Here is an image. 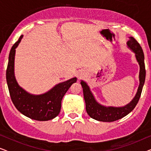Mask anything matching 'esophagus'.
Wrapping results in <instances>:
<instances>
[{"label": "esophagus", "mask_w": 151, "mask_h": 151, "mask_svg": "<svg viewBox=\"0 0 151 151\" xmlns=\"http://www.w3.org/2000/svg\"><path fill=\"white\" fill-rule=\"evenodd\" d=\"M78 78H81V75H80V74H78Z\"/></svg>", "instance_id": "34e87169"}]
</instances>
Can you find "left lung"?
Wrapping results in <instances>:
<instances>
[{
	"instance_id": "left-lung-1",
	"label": "left lung",
	"mask_w": 151,
	"mask_h": 151,
	"mask_svg": "<svg viewBox=\"0 0 151 151\" xmlns=\"http://www.w3.org/2000/svg\"><path fill=\"white\" fill-rule=\"evenodd\" d=\"M127 45L128 48L135 53V57L139 66V86L137 93L131 102L123 106H104L96 100L89 86L86 82L81 80L84 98L86 104V111L91 118L100 122H114L125 117L131 112L137 105L141 96L142 88L145 82L146 70L144 65V55L143 50L137 41L133 37H129Z\"/></svg>"
}]
</instances>
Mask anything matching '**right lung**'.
Segmentation results:
<instances>
[{"label":"right lung","mask_w":151,"mask_h":151,"mask_svg":"<svg viewBox=\"0 0 151 151\" xmlns=\"http://www.w3.org/2000/svg\"><path fill=\"white\" fill-rule=\"evenodd\" d=\"M22 37V35L20 36L13 45L9 55L6 79L10 97L18 111L26 117L38 121L50 120L58 115L61 109L62 100L71 84L77 81V78L74 77L60 82L42 94H32L24 90L18 84L14 73L16 49Z\"/></svg>","instance_id":"add662e5"}]
</instances>
